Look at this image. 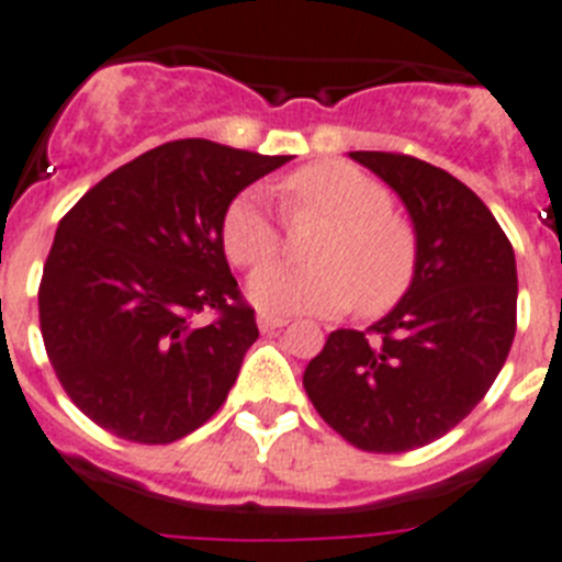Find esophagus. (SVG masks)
<instances>
[{"label":"esophagus","mask_w":562,"mask_h":562,"mask_svg":"<svg viewBox=\"0 0 562 562\" xmlns=\"http://www.w3.org/2000/svg\"><path fill=\"white\" fill-rule=\"evenodd\" d=\"M286 324H290L286 318H276V315H258V329H261V333H276V329L286 327Z\"/></svg>","instance_id":"1"}]
</instances>
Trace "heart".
Masks as SVG:
<instances>
[{"label":"heart","instance_id":"b5f03b06","mask_svg":"<svg viewBox=\"0 0 562 562\" xmlns=\"http://www.w3.org/2000/svg\"><path fill=\"white\" fill-rule=\"evenodd\" d=\"M290 222L321 218L315 267H270L252 276L249 299L278 315L344 313L358 301L363 315H381L409 292L418 272V233L392 210L390 190L358 167L315 161L281 181ZM222 244L241 270H258L281 252V227L252 190L235 195L222 215Z\"/></svg>","mask_w":562,"mask_h":562}]
</instances>
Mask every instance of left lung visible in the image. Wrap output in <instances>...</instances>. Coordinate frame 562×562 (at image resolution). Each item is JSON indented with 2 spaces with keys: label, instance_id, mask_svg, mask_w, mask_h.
Here are the masks:
<instances>
[{
  "label": "left lung",
  "instance_id": "8db88e82",
  "mask_svg": "<svg viewBox=\"0 0 562 562\" xmlns=\"http://www.w3.org/2000/svg\"><path fill=\"white\" fill-rule=\"evenodd\" d=\"M418 233L409 292L369 329H335L304 372L318 415L363 452L443 438L481 404L517 329L515 249L463 181L415 156L355 150Z\"/></svg>",
  "mask_w": 562,
  "mask_h": 562
}]
</instances>
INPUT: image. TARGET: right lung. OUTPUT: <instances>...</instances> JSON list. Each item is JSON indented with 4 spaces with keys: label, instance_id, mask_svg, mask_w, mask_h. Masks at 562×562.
I'll return each instance as SVG.
<instances>
[{
    "label": "right lung",
    "instance_id": "add662e5",
    "mask_svg": "<svg viewBox=\"0 0 562 562\" xmlns=\"http://www.w3.org/2000/svg\"><path fill=\"white\" fill-rule=\"evenodd\" d=\"M286 161L179 138L67 210L42 272L40 327L61 390L93 424L156 446L222 409L258 338L224 256L222 215ZM199 314L214 318L201 325Z\"/></svg>",
    "mask_w": 562,
    "mask_h": 562
}]
</instances>
